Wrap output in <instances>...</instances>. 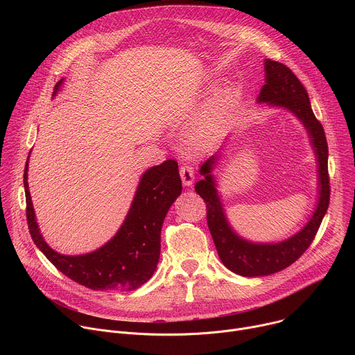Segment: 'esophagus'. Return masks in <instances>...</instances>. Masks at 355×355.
<instances>
[{
	"label": "esophagus",
	"mask_w": 355,
	"mask_h": 355,
	"mask_svg": "<svg viewBox=\"0 0 355 355\" xmlns=\"http://www.w3.org/2000/svg\"><path fill=\"white\" fill-rule=\"evenodd\" d=\"M180 175H181V180H182L184 185H187V187L192 185L193 178H195V170H193L192 164L184 163V164L181 166V168H180Z\"/></svg>",
	"instance_id": "esophagus-1"
}]
</instances>
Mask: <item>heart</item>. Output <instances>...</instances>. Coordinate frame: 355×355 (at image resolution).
<instances>
[{
    "mask_svg": "<svg viewBox=\"0 0 355 355\" xmlns=\"http://www.w3.org/2000/svg\"><path fill=\"white\" fill-rule=\"evenodd\" d=\"M214 123H215V118L212 115H204L202 118H199V121L193 126V132H192L193 137L196 140L207 139L214 129Z\"/></svg>",
    "mask_w": 355,
    "mask_h": 355,
    "instance_id": "1",
    "label": "heart"
}]
</instances>
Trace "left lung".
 I'll return each mask as SVG.
<instances>
[{"label":"left lung","mask_w":355,"mask_h":355,"mask_svg":"<svg viewBox=\"0 0 355 355\" xmlns=\"http://www.w3.org/2000/svg\"><path fill=\"white\" fill-rule=\"evenodd\" d=\"M264 67L266 84L259 94L257 103H267V105L291 111L308 130L319 163V200L309 222L289 239L278 243H252L240 237L232 229L225 215L216 182L212 175L218 155H214L202 164L199 173L204 175V178L196 182L195 191L207 204L208 227L218 254L226 268L243 277H264L275 274L293 264L312 244L330 202L327 170L329 147L323 126L312 111L308 91L285 64L266 59Z\"/></svg>","instance_id":"obj_1"}]
</instances>
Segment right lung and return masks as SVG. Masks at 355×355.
<instances>
[{"instance_id": "1", "label": "right lung", "mask_w": 355, "mask_h": 355, "mask_svg": "<svg viewBox=\"0 0 355 355\" xmlns=\"http://www.w3.org/2000/svg\"><path fill=\"white\" fill-rule=\"evenodd\" d=\"M62 84L63 80L55 85L53 95ZM24 187L33 243L60 272L94 291H133L151 278L160 259L163 222L182 191L177 162L167 160L148 168L140 178L130 209L116 234L92 252L64 256L50 248L40 234L28 185V162Z\"/></svg>"}]
</instances>
